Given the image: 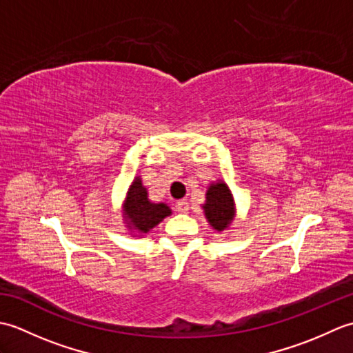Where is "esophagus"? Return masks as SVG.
<instances>
[{"mask_svg": "<svg viewBox=\"0 0 353 353\" xmlns=\"http://www.w3.org/2000/svg\"><path fill=\"white\" fill-rule=\"evenodd\" d=\"M176 211L181 212V214H186L190 211V205L188 201H186L185 199L183 200H177L176 201Z\"/></svg>", "mask_w": 353, "mask_h": 353, "instance_id": "1", "label": "esophagus"}]
</instances>
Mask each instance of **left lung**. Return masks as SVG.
Returning <instances> with one entry per match:
<instances>
[{
    "mask_svg": "<svg viewBox=\"0 0 353 353\" xmlns=\"http://www.w3.org/2000/svg\"><path fill=\"white\" fill-rule=\"evenodd\" d=\"M201 209H203L209 226L219 234L232 226L236 216V205L234 194H232L226 182L219 179L216 182L209 183L206 190V200L201 205Z\"/></svg>",
    "mask_w": 353,
    "mask_h": 353,
    "instance_id": "obj_1",
    "label": "left lung"
}]
</instances>
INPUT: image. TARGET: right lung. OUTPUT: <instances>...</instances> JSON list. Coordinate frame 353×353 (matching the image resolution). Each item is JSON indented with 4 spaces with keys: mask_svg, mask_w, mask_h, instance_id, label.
<instances>
[{
    "mask_svg": "<svg viewBox=\"0 0 353 353\" xmlns=\"http://www.w3.org/2000/svg\"><path fill=\"white\" fill-rule=\"evenodd\" d=\"M172 214L171 208L163 201H152L148 191L142 183L141 176H137L130 183L123 201L121 215L127 232L132 236H144L156 228L163 219Z\"/></svg>",
    "mask_w": 353,
    "mask_h": 353,
    "instance_id": "right-lung-1",
    "label": "right lung"
}]
</instances>
